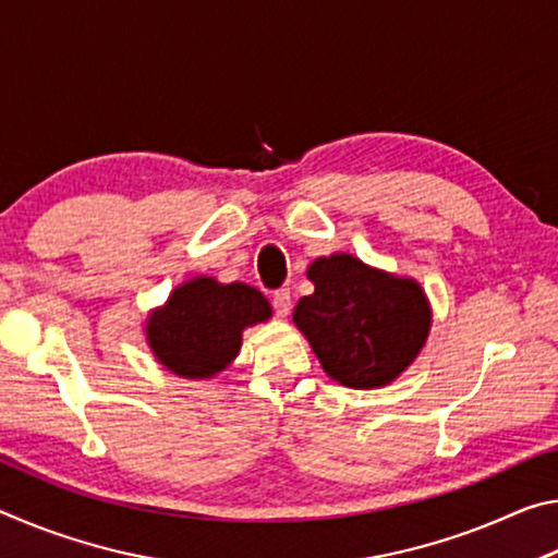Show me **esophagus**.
I'll return each mask as SVG.
<instances>
[{
    "label": "esophagus",
    "instance_id": "34e87169",
    "mask_svg": "<svg viewBox=\"0 0 558 558\" xmlns=\"http://www.w3.org/2000/svg\"><path fill=\"white\" fill-rule=\"evenodd\" d=\"M272 307H276V315L278 317H288L290 315V307H292L290 290H278L276 295H272Z\"/></svg>",
    "mask_w": 558,
    "mask_h": 558
}]
</instances>
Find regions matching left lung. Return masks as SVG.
I'll list each match as a JSON object with an SVG mask.
<instances>
[{"label": "left lung", "instance_id": "8db88e82", "mask_svg": "<svg viewBox=\"0 0 558 558\" xmlns=\"http://www.w3.org/2000/svg\"><path fill=\"white\" fill-rule=\"evenodd\" d=\"M307 280L315 292L300 298L292 323L337 384L381 389L426 347L433 310L415 278L332 253L310 263Z\"/></svg>", "mask_w": 558, "mask_h": 558}]
</instances>
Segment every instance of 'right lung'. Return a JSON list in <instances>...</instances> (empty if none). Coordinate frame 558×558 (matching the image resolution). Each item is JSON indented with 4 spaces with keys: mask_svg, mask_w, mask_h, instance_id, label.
Masks as SVG:
<instances>
[{
    "mask_svg": "<svg viewBox=\"0 0 558 558\" xmlns=\"http://www.w3.org/2000/svg\"><path fill=\"white\" fill-rule=\"evenodd\" d=\"M270 317L272 307L260 290L196 276L169 292L165 305L149 310L145 339L169 374L202 381L229 369L245 329Z\"/></svg>",
    "mask_w": 558,
    "mask_h": 558,
    "instance_id": "add662e5",
    "label": "right lung"
}]
</instances>
